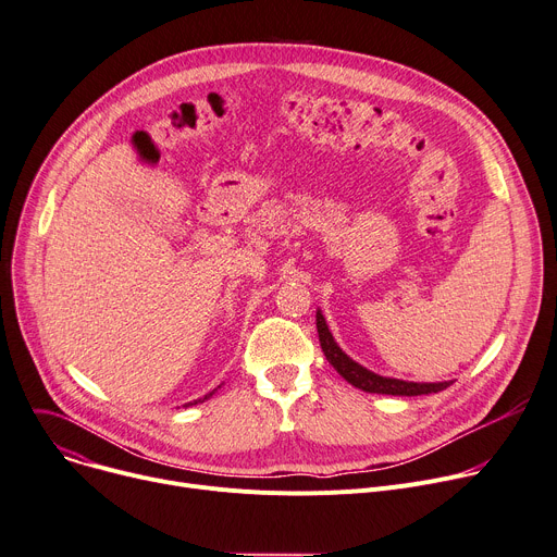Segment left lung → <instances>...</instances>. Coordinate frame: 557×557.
Masks as SVG:
<instances>
[{
  "label": "left lung",
  "instance_id": "8db88e82",
  "mask_svg": "<svg viewBox=\"0 0 557 557\" xmlns=\"http://www.w3.org/2000/svg\"><path fill=\"white\" fill-rule=\"evenodd\" d=\"M317 330H319V341H321V350L325 359L332 363V368L344 376L348 383H352L355 388L363 393H376V395H395V397H417V395H433L446 391L453 381H437V383H417V381H404V379H393V376H381L355 359H350L344 350L338 348L334 341L325 317L321 310H317Z\"/></svg>",
  "mask_w": 557,
  "mask_h": 557
}]
</instances>
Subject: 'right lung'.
I'll return each mask as SVG.
<instances>
[{"label": "right lung", "mask_w": 557, "mask_h": 557, "mask_svg": "<svg viewBox=\"0 0 557 557\" xmlns=\"http://www.w3.org/2000/svg\"><path fill=\"white\" fill-rule=\"evenodd\" d=\"M219 388H221V386H219ZM219 388H216V391H219ZM216 391H211V393H207V395H205V397H200V399H196V401H189V404H185V406H194V404H202V401H205V399H209V397H211V395H213V393H216Z\"/></svg>", "instance_id": "obj_1"}]
</instances>
